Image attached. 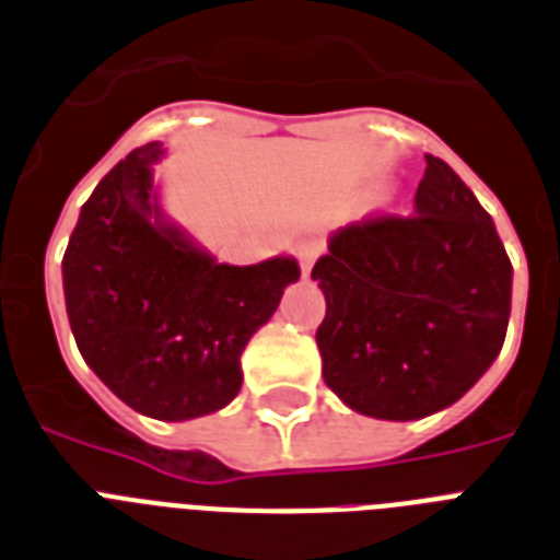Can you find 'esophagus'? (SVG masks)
Instances as JSON below:
<instances>
[{"mask_svg": "<svg viewBox=\"0 0 560 560\" xmlns=\"http://www.w3.org/2000/svg\"><path fill=\"white\" fill-rule=\"evenodd\" d=\"M295 256H299V265H302V270L311 272V267L316 265V258L322 256V244L316 238L302 241V244L295 247Z\"/></svg>", "mask_w": 560, "mask_h": 560, "instance_id": "esophagus-1", "label": "esophagus"}]
</instances>
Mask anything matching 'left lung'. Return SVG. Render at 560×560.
<instances>
[{"instance_id":"left-lung-1","label":"left lung","mask_w":560,"mask_h":560,"mask_svg":"<svg viewBox=\"0 0 560 560\" xmlns=\"http://www.w3.org/2000/svg\"><path fill=\"white\" fill-rule=\"evenodd\" d=\"M311 276L327 302L322 376L376 420L457 402L506 339L512 261L489 212L434 154L411 215L371 212L336 230Z\"/></svg>"}]
</instances>
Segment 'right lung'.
Listing matches in <instances>:
<instances>
[{
	"mask_svg": "<svg viewBox=\"0 0 560 560\" xmlns=\"http://www.w3.org/2000/svg\"><path fill=\"white\" fill-rule=\"evenodd\" d=\"M161 154V143L135 149L100 180L62 256V288L91 371L135 411L175 422L238 394L241 351L299 265H215L163 224L152 192Z\"/></svg>",
	"mask_w": 560,
	"mask_h": 560,
	"instance_id": "obj_1",
	"label": "right lung"
}]
</instances>
